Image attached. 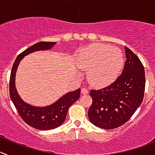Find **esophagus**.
I'll use <instances>...</instances> for the list:
<instances>
[{"mask_svg":"<svg viewBox=\"0 0 155 155\" xmlns=\"http://www.w3.org/2000/svg\"><path fill=\"white\" fill-rule=\"evenodd\" d=\"M81 92H82V95H86V94L89 93V91H88L87 88L83 87V88H82V90H81Z\"/></svg>","mask_w":155,"mask_h":155,"instance_id":"obj_1","label":"esophagus"}]
</instances>
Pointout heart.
<instances>
[{
  "mask_svg": "<svg viewBox=\"0 0 155 155\" xmlns=\"http://www.w3.org/2000/svg\"><path fill=\"white\" fill-rule=\"evenodd\" d=\"M121 51L105 44H91L83 49L77 58V65L88 70L87 79L94 86L109 84L118 76L123 66Z\"/></svg>",
  "mask_w": 155,
  "mask_h": 155,
  "instance_id": "b5f03b06",
  "label": "heart"
}]
</instances>
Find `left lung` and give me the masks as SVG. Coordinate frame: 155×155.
Segmentation results:
<instances>
[{
	"label": "left lung",
	"mask_w": 155,
	"mask_h": 155,
	"mask_svg": "<svg viewBox=\"0 0 155 155\" xmlns=\"http://www.w3.org/2000/svg\"><path fill=\"white\" fill-rule=\"evenodd\" d=\"M126 61L116 80L103 89L90 91L92 104L88 115L95 126L114 129L130 119L144 98V69L139 58L125 47Z\"/></svg>",
	"instance_id": "8db88e82"
}]
</instances>
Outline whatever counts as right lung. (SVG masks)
Here are the masks:
<instances>
[{"instance_id":"obj_1","label":"right lung","mask_w":155,"mask_h":155,"mask_svg":"<svg viewBox=\"0 0 155 155\" xmlns=\"http://www.w3.org/2000/svg\"><path fill=\"white\" fill-rule=\"evenodd\" d=\"M56 42H40L35 43L18 55L11 69L10 78V96L17 112L27 125L40 130L56 128L64 122L68 109L80 96V89L67 92L54 103L47 106H34L24 102L17 91L15 78L17 69L23 58L30 53L37 51L50 50L56 45Z\"/></svg>"}]
</instances>
